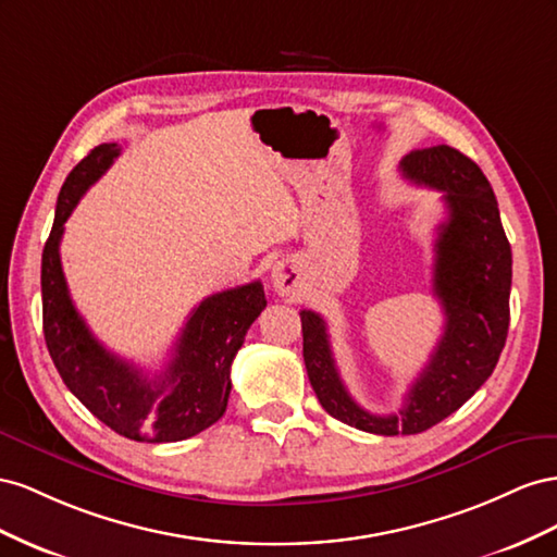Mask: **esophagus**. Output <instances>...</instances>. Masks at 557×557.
Masks as SVG:
<instances>
[{
	"instance_id": "34e87169",
	"label": "esophagus",
	"mask_w": 557,
	"mask_h": 557,
	"mask_svg": "<svg viewBox=\"0 0 557 557\" xmlns=\"http://www.w3.org/2000/svg\"><path fill=\"white\" fill-rule=\"evenodd\" d=\"M270 280H273V287H275L277 294L289 296L298 284V270L292 261H277Z\"/></svg>"
}]
</instances>
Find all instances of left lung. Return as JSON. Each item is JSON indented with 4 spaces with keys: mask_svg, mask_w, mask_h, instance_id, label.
I'll return each mask as SVG.
<instances>
[{
    "mask_svg": "<svg viewBox=\"0 0 557 557\" xmlns=\"http://www.w3.org/2000/svg\"><path fill=\"white\" fill-rule=\"evenodd\" d=\"M399 170L412 184L443 190L448 210L434 245L432 282L446 326L399 412L375 416L349 396L331 352L326 322L312 310H300L304 359L322 408L331 418L380 436L426 432L471 399L499 361L511 296V245L483 170L448 145L410 151Z\"/></svg>",
    "mask_w": 557,
    "mask_h": 557,
    "instance_id": "obj_1",
    "label": "left lung"
}]
</instances>
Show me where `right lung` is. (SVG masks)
<instances>
[{
    "label": "right lung",
    "instance_id": "right-lung-1",
    "mask_svg": "<svg viewBox=\"0 0 557 557\" xmlns=\"http://www.w3.org/2000/svg\"><path fill=\"white\" fill-rule=\"evenodd\" d=\"M119 153L114 141L95 147L60 188L55 221L41 253L44 338L62 383L109 429L145 443L184 441L226 412L231 363L247 329L265 308L263 284L257 280L200 300L163 373L147 375L135 363L111 355L72 304L60 263V237L78 198Z\"/></svg>",
    "mask_w": 557,
    "mask_h": 557
}]
</instances>
